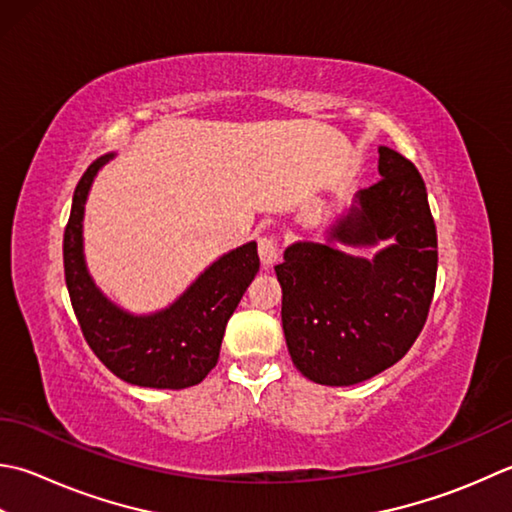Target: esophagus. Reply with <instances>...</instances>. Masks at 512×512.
<instances>
[{
	"instance_id": "34e87169",
	"label": "esophagus",
	"mask_w": 512,
	"mask_h": 512,
	"mask_svg": "<svg viewBox=\"0 0 512 512\" xmlns=\"http://www.w3.org/2000/svg\"><path fill=\"white\" fill-rule=\"evenodd\" d=\"M259 250V259H262L264 266H273L279 257V246H277V237L275 235H264L259 237L257 242Z\"/></svg>"
}]
</instances>
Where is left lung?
Wrapping results in <instances>:
<instances>
[{
    "instance_id": "left-lung-1",
    "label": "left lung",
    "mask_w": 512,
    "mask_h": 512,
    "mask_svg": "<svg viewBox=\"0 0 512 512\" xmlns=\"http://www.w3.org/2000/svg\"><path fill=\"white\" fill-rule=\"evenodd\" d=\"M379 179L328 230L295 242L275 266L290 359L310 382L353 386L402 359L426 324L437 277V230L413 162L379 146ZM393 238L373 260L339 251Z\"/></svg>"
}]
</instances>
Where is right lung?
<instances>
[{
    "label": "right lung",
    "instance_id": "obj_1",
    "mask_svg": "<svg viewBox=\"0 0 512 512\" xmlns=\"http://www.w3.org/2000/svg\"><path fill=\"white\" fill-rule=\"evenodd\" d=\"M86 168L73 195L64 230V275L70 304L88 346L110 373L144 388H188L215 368L224 330L259 270L257 244L248 242L210 264L184 295L150 315H133L99 290L84 259V204L99 168Z\"/></svg>",
    "mask_w": 512,
    "mask_h": 512
}]
</instances>
